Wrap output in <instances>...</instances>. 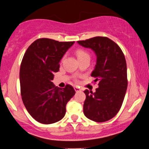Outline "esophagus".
<instances>
[{
	"instance_id": "obj_1",
	"label": "esophagus",
	"mask_w": 149,
	"mask_h": 149,
	"mask_svg": "<svg viewBox=\"0 0 149 149\" xmlns=\"http://www.w3.org/2000/svg\"><path fill=\"white\" fill-rule=\"evenodd\" d=\"M74 90H75V91H76V92H79V91H80V88H78V87H77V86H75V87H74Z\"/></svg>"
}]
</instances>
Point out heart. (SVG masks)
<instances>
[{"instance_id":"heart-1","label":"heart","mask_w":149,"mask_h":149,"mask_svg":"<svg viewBox=\"0 0 149 149\" xmlns=\"http://www.w3.org/2000/svg\"><path fill=\"white\" fill-rule=\"evenodd\" d=\"M76 55L77 57H78V59H81L86 57L90 58V54H89V53L87 52L86 51L83 50V49H78V50H77Z\"/></svg>"}]
</instances>
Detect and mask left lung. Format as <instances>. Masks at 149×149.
Here are the masks:
<instances>
[{
    "mask_svg": "<svg viewBox=\"0 0 149 149\" xmlns=\"http://www.w3.org/2000/svg\"><path fill=\"white\" fill-rule=\"evenodd\" d=\"M91 49L97 57L91 76L98 82L96 92L85 90L83 113L95 122L109 120L119 111L127 88V65L123 52L115 42L107 37H94L77 42Z\"/></svg>",
    "mask_w": 149,
    "mask_h": 149,
    "instance_id": "obj_1",
    "label": "left lung"
}]
</instances>
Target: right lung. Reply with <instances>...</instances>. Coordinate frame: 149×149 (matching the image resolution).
<instances>
[{
	"mask_svg": "<svg viewBox=\"0 0 149 149\" xmlns=\"http://www.w3.org/2000/svg\"><path fill=\"white\" fill-rule=\"evenodd\" d=\"M74 42L38 39L24 55L19 71L22 99L29 113L40 123L62 119L66 104L76 94L71 85L61 89L52 82L61 59Z\"/></svg>",
	"mask_w": 149,
	"mask_h": 149,
	"instance_id": "obj_1",
	"label": "right lung"
}]
</instances>
